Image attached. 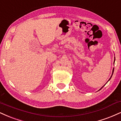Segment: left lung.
<instances>
[{"label":"left lung","instance_id":"left-lung-1","mask_svg":"<svg viewBox=\"0 0 121 121\" xmlns=\"http://www.w3.org/2000/svg\"><path fill=\"white\" fill-rule=\"evenodd\" d=\"M114 62H115V57H114ZM113 72H114V68H113V71H112V75H111V77H110V78H109V80L110 79V78H112V75H113ZM106 83H105V84H106ZM104 86H103L102 87H101V88H100V89L99 90H101V88H103V87H104Z\"/></svg>","mask_w":121,"mask_h":121}]
</instances>
